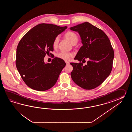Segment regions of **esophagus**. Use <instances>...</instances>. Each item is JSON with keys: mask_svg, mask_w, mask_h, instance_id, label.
Instances as JSON below:
<instances>
[{"mask_svg": "<svg viewBox=\"0 0 132 132\" xmlns=\"http://www.w3.org/2000/svg\"><path fill=\"white\" fill-rule=\"evenodd\" d=\"M65 63H66V64H67V65H68V64H69V62H67V61H65Z\"/></svg>", "mask_w": 132, "mask_h": 132, "instance_id": "34e87169", "label": "esophagus"}]
</instances>
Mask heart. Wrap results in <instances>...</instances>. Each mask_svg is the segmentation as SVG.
I'll return each mask as SVG.
<instances>
[{
  "label": "heart",
  "instance_id": "1",
  "mask_svg": "<svg viewBox=\"0 0 132 132\" xmlns=\"http://www.w3.org/2000/svg\"><path fill=\"white\" fill-rule=\"evenodd\" d=\"M65 37L72 44H76L78 40V37L76 34H75L73 31H69L65 34ZM59 37L56 36L54 39L52 45L54 48H56L57 47V45L59 42ZM73 55L70 53H67L65 52H60L57 55V56L65 61H68L70 60L71 58L73 57Z\"/></svg>",
  "mask_w": 132,
  "mask_h": 132
}]
</instances>
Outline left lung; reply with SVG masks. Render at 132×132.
I'll return each mask as SVG.
<instances>
[{
    "instance_id": "8db88e82",
    "label": "left lung",
    "mask_w": 132,
    "mask_h": 132,
    "mask_svg": "<svg viewBox=\"0 0 132 132\" xmlns=\"http://www.w3.org/2000/svg\"><path fill=\"white\" fill-rule=\"evenodd\" d=\"M80 34L83 45L75 59L80 62L89 59L87 65L71 63L73 81L85 90H92L100 85L109 76L113 67V48L103 31L89 22H85L70 28Z\"/></svg>"
}]
</instances>
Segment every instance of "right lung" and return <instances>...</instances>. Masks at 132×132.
<instances>
[{
  "label": "right lung",
  "mask_w": 132,
  "mask_h": 132,
  "mask_svg": "<svg viewBox=\"0 0 132 132\" xmlns=\"http://www.w3.org/2000/svg\"><path fill=\"white\" fill-rule=\"evenodd\" d=\"M67 26L40 23L25 34L16 48L15 64L23 81L28 87L38 91L48 90L56 83L66 65L63 59L55 57L46 64L44 58L53 51L54 39Z\"/></svg>",
  "instance_id": "add662e5"
}]
</instances>
